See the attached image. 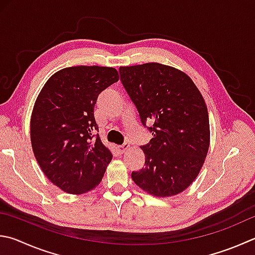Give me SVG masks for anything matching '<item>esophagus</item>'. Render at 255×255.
I'll list each match as a JSON object with an SVG mask.
<instances>
[{"label":"esophagus","mask_w":255,"mask_h":255,"mask_svg":"<svg viewBox=\"0 0 255 255\" xmlns=\"http://www.w3.org/2000/svg\"><path fill=\"white\" fill-rule=\"evenodd\" d=\"M130 147V145H129V142H124L123 145H120V146H118V149L120 150V152H125L126 151L128 148Z\"/></svg>","instance_id":"obj_1"}]
</instances>
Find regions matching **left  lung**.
Instances as JSON below:
<instances>
[{"label": "left lung", "mask_w": 255, "mask_h": 255, "mask_svg": "<svg viewBox=\"0 0 255 255\" xmlns=\"http://www.w3.org/2000/svg\"><path fill=\"white\" fill-rule=\"evenodd\" d=\"M120 80L152 137L140 148L145 167L131 173L142 191L174 196L191 185L210 147V120L200 90L186 73L157 62L120 67Z\"/></svg>", "instance_id": "1"}]
</instances>
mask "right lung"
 Returning <instances> with one entry per match:
<instances>
[{
	"label": "right lung",
	"instance_id": "add662e5",
	"mask_svg": "<svg viewBox=\"0 0 255 255\" xmlns=\"http://www.w3.org/2000/svg\"><path fill=\"white\" fill-rule=\"evenodd\" d=\"M119 80L115 68L78 66L45 82L31 116L32 149L44 175L69 194L100 184L113 159L100 140L94 116L101 91Z\"/></svg>",
	"mask_w": 255,
	"mask_h": 255
}]
</instances>
